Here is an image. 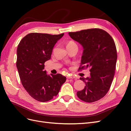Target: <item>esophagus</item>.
<instances>
[{"label": "esophagus", "mask_w": 131, "mask_h": 131, "mask_svg": "<svg viewBox=\"0 0 131 131\" xmlns=\"http://www.w3.org/2000/svg\"><path fill=\"white\" fill-rule=\"evenodd\" d=\"M75 78V77L73 76V75H70V76L67 77V79H72Z\"/></svg>", "instance_id": "esophagus-1"}]
</instances>
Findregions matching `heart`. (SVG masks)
<instances>
[{"mask_svg": "<svg viewBox=\"0 0 131 131\" xmlns=\"http://www.w3.org/2000/svg\"><path fill=\"white\" fill-rule=\"evenodd\" d=\"M76 45L75 44V43L72 41H69L68 43H67V46H71V45Z\"/></svg>", "mask_w": 131, "mask_h": 131, "instance_id": "1", "label": "heart"}]
</instances>
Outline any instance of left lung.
<instances>
[{
    "mask_svg": "<svg viewBox=\"0 0 131 131\" xmlns=\"http://www.w3.org/2000/svg\"><path fill=\"white\" fill-rule=\"evenodd\" d=\"M68 34L84 49L79 69H90V77L80 78L85 86L77 92V96L88 103L100 100L108 92L114 79L117 61L115 43L109 33L99 28Z\"/></svg>",
    "mask_w": 131,
    "mask_h": 131,
    "instance_id": "1",
    "label": "left lung"
}]
</instances>
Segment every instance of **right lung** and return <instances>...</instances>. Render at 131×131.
Segmentation results:
<instances>
[{"label": "right lung", "mask_w": 131, "mask_h": 131, "mask_svg": "<svg viewBox=\"0 0 131 131\" xmlns=\"http://www.w3.org/2000/svg\"><path fill=\"white\" fill-rule=\"evenodd\" d=\"M59 35L31 33L19 42L16 66L23 86L30 96L41 102L49 101L58 94L66 78L62 74L50 75L44 70V63L51 57Z\"/></svg>", "instance_id": "add662e5"}]
</instances>
